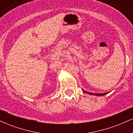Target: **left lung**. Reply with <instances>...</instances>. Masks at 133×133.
Returning a JSON list of instances; mask_svg holds the SVG:
<instances>
[{
  "instance_id": "obj_1",
  "label": "left lung",
  "mask_w": 133,
  "mask_h": 133,
  "mask_svg": "<svg viewBox=\"0 0 133 133\" xmlns=\"http://www.w3.org/2000/svg\"><path fill=\"white\" fill-rule=\"evenodd\" d=\"M82 91H83L85 93H87V94H91V95H95V96H104L105 95V94H108L109 92H105V93H102V94H101V93H92V92H87V91H84V90L82 89Z\"/></svg>"
}]
</instances>
